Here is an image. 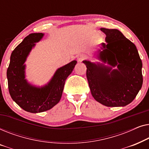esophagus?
Here are the masks:
<instances>
[{
  "mask_svg": "<svg viewBox=\"0 0 149 149\" xmlns=\"http://www.w3.org/2000/svg\"><path fill=\"white\" fill-rule=\"evenodd\" d=\"M86 58H87V56H85V55L82 54V55H80V56L78 57V59H77V60H78L79 62H82V61L85 60Z\"/></svg>",
  "mask_w": 149,
  "mask_h": 149,
  "instance_id": "1",
  "label": "esophagus"
}]
</instances>
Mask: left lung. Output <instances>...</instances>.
<instances>
[{
  "mask_svg": "<svg viewBox=\"0 0 149 149\" xmlns=\"http://www.w3.org/2000/svg\"><path fill=\"white\" fill-rule=\"evenodd\" d=\"M106 34L98 58L110 66L83 61L91 93L95 100L107 107H125L134 100L141 89L142 60L136 47L119 30L102 28ZM118 66V69L111 68Z\"/></svg>",
  "mask_w": 149,
  "mask_h": 149,
  "instance_id": "8db88e82",
  "label": "left lung"
}]
</instances>
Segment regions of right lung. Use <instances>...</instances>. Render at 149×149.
Returning a JSON list of instances; mask_svg holds the SVG:
<instances>
[{"instance_id": "add662e5", "label": "right lung", "mask_w": 149, "mask_h": 149, "mask_svg": "<svg viewBox=\"0 0 149 149\" xmlns=\"http://www.w3.org/2000/svg\"><path fill=\"white\" fill-rule=\"evenodd\" d=\"M42 33H32L26 36L11 53L7 71L8 87L13 101L24 111L32 113L48 111L59 102L65 81L74 69L77 61L58 68L47 85L36 87L25 79L24 62L32 48L41 39Z\"/></svg>"}]
</instances>
